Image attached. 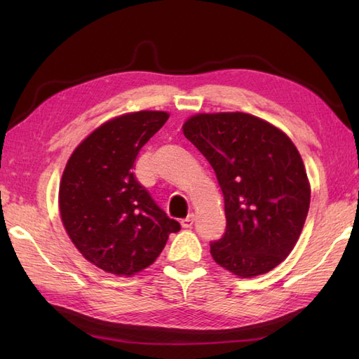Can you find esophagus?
Returning <instances> with one entry per match:
<instances>
[{
  "label": "esophagus",
  "mask_w": 359,
  "mask_h": 359,
  "mask_svg": "<svg viewBox=\"0 0 359 359\" xmlns=\"http://www.w3.org/2000/svg\"><path fill=\"white\" fill-rule=\"evenodd\" d=\"M180 224L184 228H191L194 224V215H188L185 219H182Z\"/></svg>",
  "instance_id": "esophagus-1"
}]
</instances>
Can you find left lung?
Segmentation results:
<instances>
[{"label": "left lung", "mask_w": 359, "mask_h": 359, "mask_svg": "<svg viewBox=\"0 0 359 359\" xmlns=\"http://www.w3.org/2000/svg\"><path fill=\"white\" fill-rule=\"evenodd\" d=\"M184 134L216 172L226 230L212 259L239 278L273 270L296 245L310 207L306 168L293 142L243 112L197 114Z\"/></svg>", "instance_id": "obj_1"}]
</instances>
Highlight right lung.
<instances>
[{"label": "right lung", "instance_id": "1", "mask_svg": "<svg viewBox=\"0 0 359 359\" xmlns=\"http://www.w3.org/2000/svg\"><path fill=\"white\" fill-rule=\"evenodd\" d=\"M170 114L139 111L106 121L67 160L58 203L74 245L108 273L131 276L162 253L180 224L135 179L139 151Z\"/></svg>", "mask_w": 359, "mask_h": 359}]
</instances>
